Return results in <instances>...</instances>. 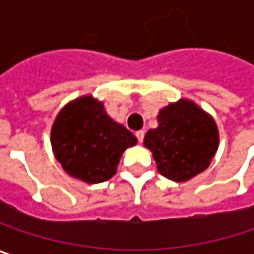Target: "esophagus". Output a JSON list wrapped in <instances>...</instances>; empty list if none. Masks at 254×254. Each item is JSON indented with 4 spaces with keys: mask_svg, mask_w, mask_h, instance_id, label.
I'll list each match as a JSON object with an SVG mask.
<instances>
[{
    "mask_svg": "<svg viewBox=\"0 0 254 254\" xmlns=\"http://www.w3.org/2000/svg\"><path fill=\"white\" fill-rule=\"evenodd\" d=\"M135 135H136L138 141L142 142V141H143V136H145V132H143V130H138V132H136Z\"/></svg>",
    "mask_w": 254,
    "mask_h": 254,
    "instance_id": "1",
    "label": "esophagus"
}]
</instances>
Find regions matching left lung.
<instances>
[{
  "mask_svg": "<svg viewBox=\"0 0 254 254\" xmlns=\"http://www.w3.org/2000/svg\"><path fill=\"white\" fill-rule=\"evenodd\" d=\"M158 127L145 133L143 145L152 152L158 171L175 183H186L208 168L218 149L214 118L190 99L164 106Z\"/></svg>",
  "mask_w": 254,
  "mask_h": 254,
  "instance_id": "left-lung-1",
  "label": "left lung"
}]
</instances>
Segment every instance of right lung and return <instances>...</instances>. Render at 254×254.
I'll return each instance as SVG.
<instances>
[{
  "label": "right lung",
  "mask_w": 254,
  "mask_h": 254,
  "mask_svg": "<svg viewBox=\"0 0 254 254\" xmlns=\"http://www.w3.org/2000/svg\"><path fill=\"white\" fill-rule=\"evenodd\" d=\"M50 142L54 157L70 177L99 184L116 174L122 154L138 139L106 113L102 100L84 95L57 113Z\"/></svg>",
  "instance_id": "right-lung-1"
}]
</instances>
